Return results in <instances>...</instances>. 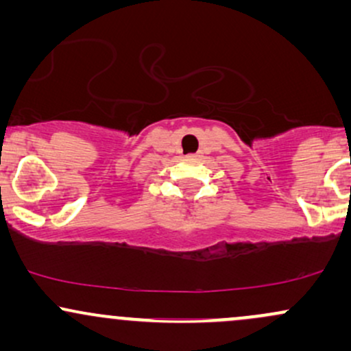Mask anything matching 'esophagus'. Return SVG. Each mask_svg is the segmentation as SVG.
I'll use <instances>...</instances> for the list:
<instances>
[{"label": "esophagus", "instance_id": "1", "mask_svg": "<svg viewBox=\"0 0 351 351\" xmlns=\"http://www.w3.org/2000/svg\"><path fill=\"white\" fill-rule=\"evenodd\" d=\"M193 156H198V155H193Z\"/></svg>", "mask_w": 351, "mask_h": 351}]
</instances>
